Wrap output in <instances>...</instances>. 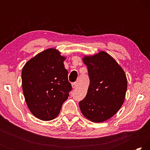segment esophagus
<instances>
[{"mask_svg": "<svg viewBox=\"0 0 150 150\" xmlns=\"http://www.w3.org/2000/svg\"><path fill=\"white\" fill-rule=\"evenodd\" d=\"M71 85H72V87H73V88H76V87H77V83H76V82L73 83L72 84H71Z\"/></svg>", "mask_w": 150, "mask_h": 150, "instance_id": "34e87169", "label": "esophagus"}]
</instances>
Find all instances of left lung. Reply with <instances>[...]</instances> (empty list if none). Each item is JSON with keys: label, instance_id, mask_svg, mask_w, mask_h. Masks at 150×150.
Segmentation results:
<instances>
[{"label": "left lung", "instance_id": "left-lung-1", "mask_svg": "<svg viewBox=\"0 0 150 150\" xmlns=\"http://www.w3.org/2000/svg\"><path fill=\"white\" fill-rule=\"evenodd\" d=\"M90 84L85 98L79 103L85 117L93 122H102L115 115L123 105L127 90L125 73L115 59L100 51L85 55Z\"/></svg>", "mask_w": 150, "mask_h": 150}]
</instances>
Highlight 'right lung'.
Instances as JSON below:
<instances>
[{"instance_id": "1", "label": "right lung", "mask_w": 150, "mask_h": 150, "mask_svg": "<svg viewBox=\"0 0 150 150\" xmlns=\"http://www.w3.org/2000/svg\"><path fill=\"white\" fill-rule=\"evenodd\" d=\"M65 57L49 48L30 59L22 68L25 100L32 114L42 120L57 117L72 87L63 62Z\"/></svg>"}]
</instances>
